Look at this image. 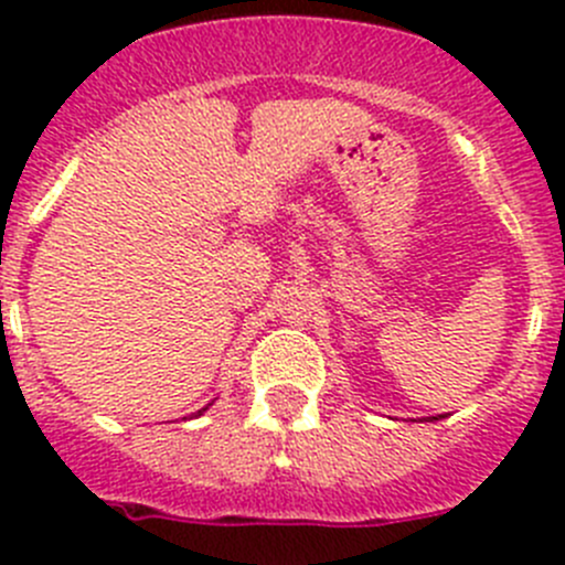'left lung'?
<instances>
[{
	"label": "left lung",
	"mask_w": 565,
	"mask_h": 565,
	"mask_svg": "<svg viewBox=\"0 0 565 565\" xmlns=\"http://www.w3.org/2000/svg\"><path fill=\"white\" fill-rule=\"evenodd\" d=\"M440 418H446V415H431V418H420V420H429L431 424V420H440Z\"/></svg>",
	"instance_id": "8db88e82"
}]
</instances>
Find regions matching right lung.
I'll return each mask as SVG.
<instances>
[{"label": "right lung", "instance_id": "right-lung-1", "mask_svg": "<svg viewBox=\"0 0 565 565\" xmlns=\"http://www.w3.org/2000/svg\"><path fill=\"white\" fill-rule=\"evenodd\" d=\"M210 404H213V402H210ZM210 404H207V407H210ZM207 407H202V409H199V413H193V418H196V415H202Z\"/></svg>", "mask_w": 565, "mask_h": 565}]
</instances>
